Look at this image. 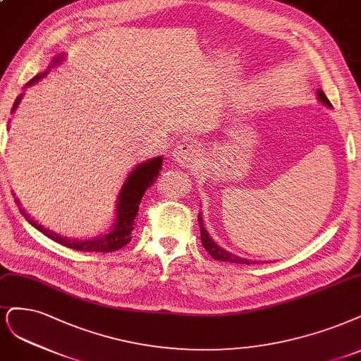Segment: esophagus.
Here are the masks:
<instances>
[{
    "label": "esophagus",
    "instance_id": "34e87169",
    "mask_svg": "<svg viewBox=\"0 0 361 361\" xmlns=\"http://www.w3.org/2000/svg\"><path fill=\"white\" fill-rule=\"evenodd\" d=\"M195 154H197V149L194 145L191 143H179L173 149V159L176 161V163L182 167H191L192 163L195 161Z\"/></svg>",
    "mask_w": 361,
    "mask_h": 361
}]
</instances>
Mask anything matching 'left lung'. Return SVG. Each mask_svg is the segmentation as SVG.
Returning a JSON list of instances; mask_svg holds the SVG:
<instances>
[{"label":"left lung","instance_id":"1","mask_svg":"<svg viewBox=\"0 0 361 361\" xmlns=\"http://www.w3.org/2000/svg\"><path fill=\"white\" fill-rule=\"evenodd\" d=\"M318 97L319 100L324 103L326 106H330V102L327 100L326 94L322 92L321 90H318ZM198 224H200V234H202V245L204 246V250L209 252V255L218 259V261H227V263H239V264H251L250 259L246 258H242V257H238L234 254H230L228 251L222 250V247H219L212 239L209 238V233L206 231L204 226H203V221H202V214H198ZM257 263L259 264V261H257Z\"/></svg>","mask_w":361,"mask_h":361}]
</instances>
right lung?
Segmentation results:
<instances>
[{
    "instance_id": "obj_1",
    "label": "right lung",
    "mask_w": 361,
    "mask_h": 361,
    "mask_svg": "<svg viewBox=\"0 0 361 361\" xmlns=\"http://www.w3.org/2000/svg\"><path fill=\"white\" fill-rule=\"evenodd\" d=\"M54 62H56L58 64L59 58H55ZM43 76H46V73L37 74V76L32 78L25 86H30L34 82H39ZM19 100H20V97L16 98L13 109L11 110H15L18 107ZM161 164H163V157H158V158L147 161V163L137 166L130 173V176L126 180V183H123L122 190L119 192V197H118V207H116L118 219H116L115 227L110 230V233L103 235V238L90 239V240H73V239H67V238H61V235L55 234L54 231L43 228L40 224H37L34 219H31L27 214L23 212L22 209H20V212L23 214L25 218L28 219L31 226H34L37 230L46 234L47 238H51L56 243L70 247V250L85 251V252L118 251L122 246L128 245L131 240L130 234L134 228V218L139 212V204L142 202V197H143L145 191L147 188H151V185L157 180V178L159 175V170H161ZM16 203L19 206L18 198H16Z\"/></svg>"
}]
</instances>
